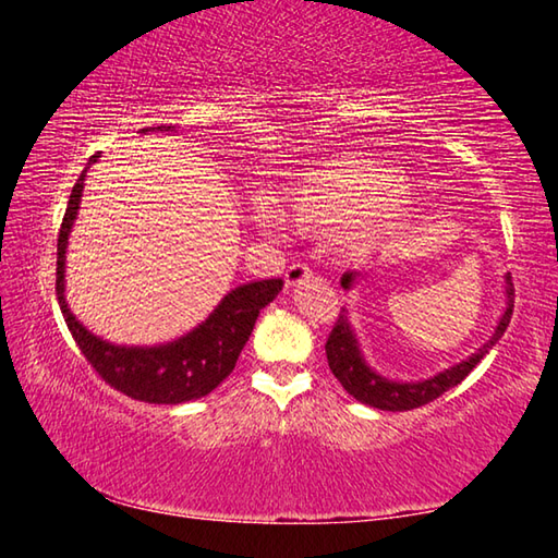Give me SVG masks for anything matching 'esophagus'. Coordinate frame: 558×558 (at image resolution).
Instances as JSON below:
<instances>
[{"instance_id":"esophagus-1","label":"esophagus","mask_w":558,"mask_h":558,"mask_svg":"<svg viewBox=\"0 0 558 558\" xmlns=\"http://www.w3.org/2000/svg\"><path fill=\"white\" fill-rule=\"evenodd\" d=\"M310 276H313V268L307 266V263H302V260H295L292 263V266H288V270H286V286H300L302 280H307Z\"/></svg>"}]
</instances>
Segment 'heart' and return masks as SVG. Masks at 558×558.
Instances as JSON below:
<instances>
[{
	"label": "heart",
	"mask_w": 558,
	"mask_h": 558,
	"mask_svg": "<svg viewBox=\"0 0 558 558\" xmlns=\"http://www.w3.org/2000/svg\"><path fill=\"white\" fill-rule=\"evenodd\" d=\"M415 209L413 189L401 172L369 155H339L290 179L260 206L258 221H286L300 231H342L356 256L376 253L399 239Z\"/></svg>",
	"instance_id": "1"
}]
</instances>
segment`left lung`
I'll list each match as a JSON object with an SVG mask.
<instances>
[{"mask_svg":"<svg viewBox=\"0 0 558 558\" xmlns=\"http://www.w3.org/2000/svg\"><path fill=\"white\" fill-rule=\"evenodd\" d=\"M352 282H354V276L349 272V276L342 278V288L349 290L352 288ZM512 310H514V282H512V276H507V310L502 319H499L493 339H489L487 344H483V349H480L477 354H472L470 359H465V362H460L456 366H450V369L433 376L428 381L396 384V381L384 379L379 374H374L369 366L364 364L362 354H359L356 339L352 335V329H349L344 315L337 317L332 332L327 337V344H325L327 364L339 379V384L344 386L347 393L354 396L356 401L374 405V409H381V411L421 409V405L436 401L438 396L452 389V386H458L472 369H475L480 359H483L489 349L499 342V337L505 335V329L509 327V319H512Z\"/></svg>","mask_w":558,"mask_h":558,"instance_id":"left-lung-1","label":"left lung"}]
</instances>
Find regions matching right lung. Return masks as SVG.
<instances>
[{"mask_svg": "<svg viewBox=\"0 0 558 558\" xmlns=\"http://www.w3.org/2000/svg\"><path fill=\"white\" fill-rule=\"evenodd\" d=\"M96 157L98 155H93L90 162H96ZM83 177H86V172L75 182L69 206H65L59 229V251H56V295H59L63 319L81 354L86 356L93 372L110 389L125 393L135 401L184 403L211 393L233 372L235 359L248 342L258 313L278 295L282 280L245 282V286L231 290L204 325L172 344L132 349L102 342V339L93 337L86 327L75 323L63 300V253L71 223L75 219V209H78Z\"/></svg>", "mask_w": 558, "mask_h": 558, "instance_id": "1", "label": "right lung"}]
</instances>
